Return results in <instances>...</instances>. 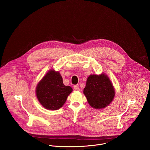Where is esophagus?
<instances>
[{
  "instance_id": "obj_1",
  "label": "esophagus",
  "mask_w": 150,
  "mask_h": 150,
  "mask_svg": "<svg viewBox=\"0 0 150 150\" xmlns=\"http://www.w3.org/2000/svg\"><path fill=\"white\" fill-rule=\"evenodd\" d=\"M74 88L75 91H79V88L78 86H77V85H75V86L74 87Z\"/></svg>"
}]
</instances>
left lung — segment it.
<instances>
[{"label":"left lung","instance_id":"obj_1","mask_svg":"<svg viewBox=\"0 0 150 150\" xmlns=\"http://www.w3.org/2000/svg\"><path fill=\"white\" fill-rule=\"evenodd\" d=\"M83 93L89 104L96 109H103L109 105L115 95L113 84L105 74L90 75Z\"/></svg>","mask_w":150,"mask_h":150}]
</instances>
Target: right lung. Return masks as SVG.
Instances as JSON below:
<instances>
[{
  "mask_svg": "<svg viewBox=\"0 0 150 150\" xmlns=\"http://www.w3.org/2000/svg\"><path fill=\"white\" fill-rule=\"evenodd\" d=\"M72 91L70 86H65L59 72L50 70L37 85L35 93L38 100L45 108L56 110L60 109Z\"/></svg>",
  "mask_w": 150,
  "mask_h": 150,
  "instance_id": "obj_1",
  "label": "right lung"
}]
</instances>
